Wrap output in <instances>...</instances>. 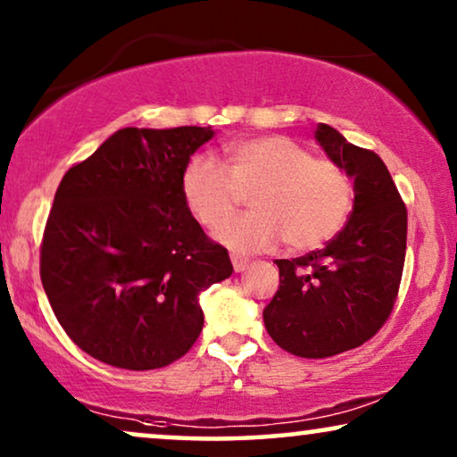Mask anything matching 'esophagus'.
<instances>
[{"instance_id": "34e87169", "label": "esophagus", "mask_w": 457, "mask_h": 457, "mask_svg": "<svg viewBox=\"0 0 457 457\" xmlns=\"http://www.w3.org/2000/svg\"><path fill=\"white\" fill-rule=\"evenodd\" d=\"M230 262H233L235 272H243L249 266V260L247 258H241V255H230Z\"/></svg>"}]
</instances>
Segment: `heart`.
<instances>
[{
  "label": "heart",
  "instance_id": "obj_1",
  "mask_svg": "<svg viewBox=\"0 0 457 457\" xmlns=\"http://www.w3.org/2000/svg\"><path fill=\"white\" fill-rule=\"evenodd\" d=\"M227 168L195 155L180 174L187 208L204 227L233 214L243 193L252 212L230 218L216 237L237 252H260L278 239L293 252L324 245L343 228L353 205L347 170L285 135L233 141L224 147Z\"/></svg>",
  "mask_w": 457,
  "mask_h": 457
}]
</instances>
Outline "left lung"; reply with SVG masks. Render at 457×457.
Returning <instances> with one entry per match:
<instances>
[{
    "label": "left lung",
    "instance_id": "8db88e82",
    "mask_svg": "<svg viewBox=\"0 0 457 457\" xmlns=\"http://www.w3.org/2000/svg\"><path fill=\"white\" fill-rule=\"evenodd\" d=\"M316 141L353 179V212L324 249L277 260L280 285L264 308L274 343L314 360L378 333L395 305L408 237V210L385 162L328 124L316 129Z\"/></svg>",
    "mask_w": 457,
    "mask_h": 457
}]
</instances>
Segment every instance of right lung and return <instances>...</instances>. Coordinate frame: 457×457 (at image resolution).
I'll return each mask as SVG.
<instances>
[{"instance_id":"obj_1","label":"right lung","mask_w":457,"mask_h":457,"mask_svg":"<svg viewBox=\"0 0 457 457\" xmlns=\"http://www.w3.org/2000/svg\"><path fill=\"white\" fill-rule=\"evenodd\" d=\"M210 127L120 129L55 191L41 283L66 335L99 361L154 370L193 347L199 293L233 274L180 193Z\"/></svg>"}]
</instances>
